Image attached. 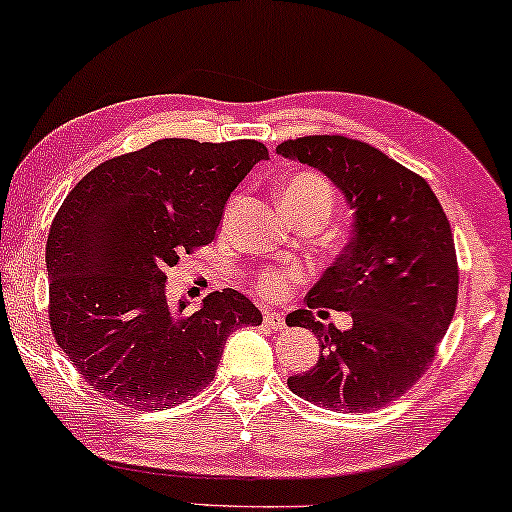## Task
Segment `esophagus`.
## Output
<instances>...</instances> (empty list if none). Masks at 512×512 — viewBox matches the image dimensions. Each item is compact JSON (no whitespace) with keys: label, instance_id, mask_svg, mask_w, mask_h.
Returning a JSON list of instances; mask_svg holds the SVG:
<instances>
[{"label":"esophagus","instance_id":"34e87169","mask_svg":"<svg viewBox=\"0 0 512 512\" xmlns=\"http://www.w3.org/2000/svg\"><path fill=\"white\" fill-rule=\"evenodd\" d=\"M263 324L272 328V331H282V328L286 326V321L279 312H265L263 314Z\"/></svg>","mask_w":512,"mask_h":512}]
</instances>
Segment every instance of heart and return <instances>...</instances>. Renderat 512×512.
Instances as JSON below:
<instances>
[{
    "instance_id": "1",
    "label": "heart",
    "mask_w": 512,
    "mask_h": 512,
    "mask_svg": "<svg viewBox=\"0 0 512 512\" xmlns=\"http://www.w3.org/2000/svg\"><path fill=\"white\" fill-rule=\"evenodd\" d=\"M335 202V188L324 174L319 172H298L286 181L282 188V205L293 219L300 221L305 216L317 214L326 219L331 214ZM237 209V198L228 202L226 214H223V226H228L230 216ZM305 268L298 263H284V265H268L258 272L254 279L256 291L263 298H282L289 293L293 284L303 282Z\"/></svg>"
}]
</instances>
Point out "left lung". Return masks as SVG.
<instances>
[{
  "mask_svg": "<svg viewBox=\"0 0 512 512\" xmlns=\"http://www.w3.org/2000/svg\"><path fill=\"white\" fill-rule=\"evenodd\" d=\"M277 153L317 167L356 209L347 249L307 293V310L286 317L312 328L321 347L319 361L286 384L319 408L380 410L429 370L457 310L450 221L426 179L359 139H286ZM321 306L352 313L353 328L326 329L311 312Z\"/></svg>",
  "mask_w": 512,
  "mask_h": 512,
  "instance_id": "1",
  "label": "left lung"
}]
</instances>
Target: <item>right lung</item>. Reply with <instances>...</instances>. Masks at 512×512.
Wrapping results in <instances>:
<instances>
[{
	"mask_svg": "<svg viewBox=\"0 0 512 512\" xmlns=\"http://www.w3.org/2000/svg\"><path fill=\"white\" fill-rule=\"evenodd\" d=\"M270 153L256 139H158L76 184L46 242L48 319L97 394L132 410L179 405L214 380L228 335L261 310L235 289L198 312L165 298L167 268L212 244L237 184Z\"/></svg>",
	"mask_w": 512,
	"mask_h": 512,
	"instance_id": "1",
	"label": "right lung"
}]
</instances>
